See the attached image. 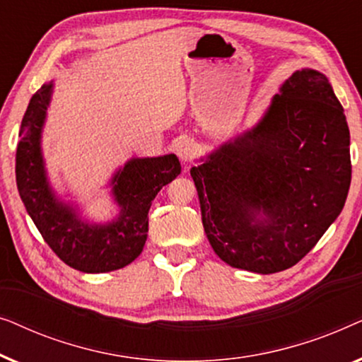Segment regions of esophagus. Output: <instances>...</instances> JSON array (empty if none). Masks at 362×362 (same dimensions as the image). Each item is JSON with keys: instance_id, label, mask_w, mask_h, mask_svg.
I'll use <instances>...</instances> for the list:
<instances>
[{"instance_id": "obj_1", "label": "esophagus", "mask_w": 362, "mask_h": 362, "mask_svg": "<svg viewBox=\"0 0 362 362\" xmlns=\"http://www.w3.org/2000/svg\"><path fill=\"white\" fill-rule=\"evenodd\" d=\"M196 155H197V146L194 141L186 140V141H182L180 146H177V156H180V160L185 163V165H189V163H192Z\"/></svg>"}]
</instances>
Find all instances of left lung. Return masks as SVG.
Here are the masks:
<instances>
[{
	"label": "left lung",
	"instance_id": "obj_1",
	"mask_svg": "<svg viewBox=\"0 0 362 362\" xmlns=\"http://www.w3.org/2000/svg\"><path fill=\"white\" fill-rule=\"evenodd\" d=\"M199 161L191 176L219 259L262 275L298 264L351 185L349 128L328 77L295 71L254 127Z\"/></svg>",
	"mask_w": 362,
	"mask_h": 362
}]
</instances>
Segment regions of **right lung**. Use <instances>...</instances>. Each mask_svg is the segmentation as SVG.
Returning <instances> with one entry per match:
<instances>
[{
	"label": "right lung",
	"instance_id": "obj_1",
	"mask_svg": "<svg viewBox=\"0 0 362 362\" xmlns=\"http://www.w3.org/2000/svg\"><path fill=\"white\" fill-rule=\"evenodd\" d=\"M54 81L34 93L21 122L16 151V185L34 226L64 264L83 274L123 269L141 254L148 237V211L163 186L181 173L176 155L130 158L108 181L117 216L93 222L81 206L57 194L42 155V130Z\"/></svg>",
	"mask_w": 362,
	"mask_h": 362
}]
</instances>
